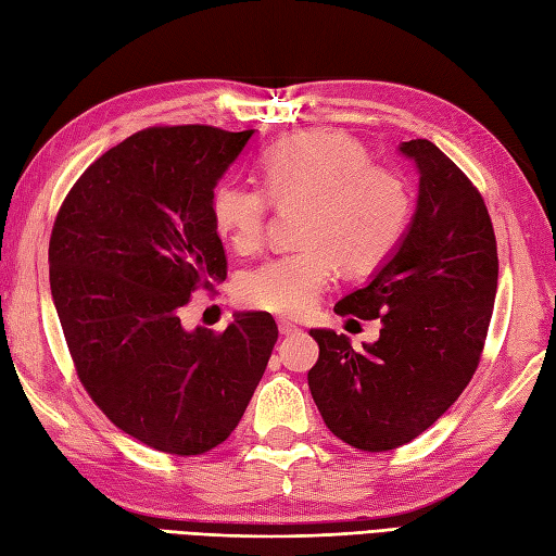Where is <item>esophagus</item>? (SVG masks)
I'll return each mask as SVG.
<instances>
[{
	"mask_svg": "<svg viewBox=\"0 0 556 556\" xmlns=\"http://www.w3.org/2000/svg\"><path fill=\"white\" fill-rule=\"evenodd\" d=\"M279 331L283 337H295V333H301V327H295L289 319H279Z\"/></svg>",
	"mask_w": 556,
	"mask_h": 556,
	"instance_id": "1",
	"label": "esophagus"
}]
</instances>
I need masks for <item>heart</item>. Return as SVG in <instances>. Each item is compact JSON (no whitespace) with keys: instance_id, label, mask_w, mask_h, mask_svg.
Returning <instances> with one entry per match:
<instances>
[{"instance_id":"obj_1","label":"heart","mask_w":556,"mask_h":556,"mask_svg":"<svg viewBox=\"0 0 556 556\" xmlns=\"http://www.w3.org/2000/svg\"><path fill=\"white\" fill-rule=\"evenodd\" d=\"M265 187L279 205L305 201L299 239L305 247L255 267L241 281V301L275 315H305L327 289L337 265L369 273L389 257L409 223V189L389 167L369 163L359 141L337 130H309L263 153ZM269 197L257 187L217 185L211 213L231 249L263 243Z\"/></svg>"}]
</instances>
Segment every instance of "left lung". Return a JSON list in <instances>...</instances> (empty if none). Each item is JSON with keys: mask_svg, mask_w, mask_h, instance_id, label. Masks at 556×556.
<instances>
[{"mask_svg": "<svg viewBox=\"0 0 556 556\" xmlns=\"http://www.w3.org/2000/svg\"><path fill=\"white\" fill-rule=\"evenodd\" d=\"M417 167V208L395 251L333 313L381 319L355 351L345 333L319 345L307 386L329 431L367 453L409 443L445 415L479 367L497 293V247L481 193L429 139L397 147Z\"/></svg>", "mask_w": 556, "mask_h": 556, "instance_id": "1", "label": "left lung"}]
</instances>
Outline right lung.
Returning a JSON list of instances; mask_svg holds the SVG:
<instances>
[{"mask_svg": "<svg viewBox=\"0 0 556 556\" xmlns=\"http://www.w3.org/2000/svg\"><path fill=\"white\" fill-rule=\"evenodd\" d=\"M255 130L149 127L87 167L49 241V283L87 393L167 455L227 441L277 343L269 313L225 331L182 327L191 291L225 281L211 201Z\"/></svg>", "mask_w": 556, "mask_h": 556, "instance_id": "right-lung-1", "label": "right lung"}]
</instances>
